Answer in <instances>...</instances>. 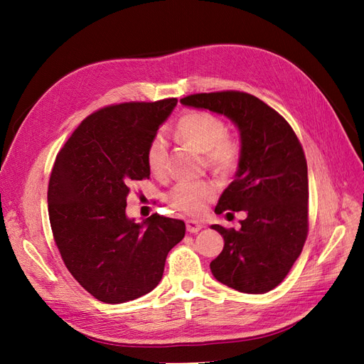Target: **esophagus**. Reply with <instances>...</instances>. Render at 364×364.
<instances>
[{
	"label": "esophagus",
	"instance_id": "esophagus-1",
	"mask_svg": "<svg viewBox=\"0 0 364 364\" xmlns=\"http://www.w3.org/2000/svg\"><path fill=\"white\" fill-rule=\"evenodd\" d=\"M202 228H203V225L196 222V220H186V230H188L190 234H197Z\"/></svg>",
	"mask_w": 364,
	"mask_h": 364
}]
</instances>
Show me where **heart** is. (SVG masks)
Instances as JSON below:
<instances>
[{
  "label": "heart",
  "instance_id": "heart-1",
  "mask_svg": "<svg viewBox=\"0 0 364 364\" xmlns=\"http://www.w3.org/2000/svg\"><path fill=\"white\" fill-rule=\"evenodd\" d=\"M174 134L185 144L206 155V162L220 174H230L240 162V146L228 138V127L222 119L206 112H188L179 118ZM168 144L162 134L151 138L146 151L149 170L162 174L167 164ZM217 196V186L211 181H182L168 191L165 200L183 214L202 215L208 203Z\"/></svg>",
  "mask_w": 364,
  "mask_h": 364
}]
</instances>
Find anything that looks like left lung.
Masks as SVG:
<instances>
[{
    "instance_id": "1",
    "label": "left lung",
    "mask_w": 364,
    "mask_h": 364,
    "mask_svg": "<svg viewBox=\"0 0 364 364\" xmlns=\"http://www.w3.org/2000/svg\"><path fill=\"white\" fill-rule=\"evenodd\" d=\"M181 103L225 115L240 134L235 178L215 213L245 211L246 218L238 230L211 226L225 247L209 267L230 289L267 293L287 277L306 240L308 170L301 142L274 109L246 92L194 94Z\"/></svg>"
}]
</instances>
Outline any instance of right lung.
<instances>
[{
	"label": "right lung",
	"instance_id": "1",
	"mask_svg": "<svg viewBox=\"0 0 364 364\" xmlns=\"http://www.w3.org/2000/svg\"><path fill=\"white\" fill-rule=\"evenodd\" d=\"M176 105L167 98L100 109L82 121L54 162L48 185L54 241L75 281L102 302L150 293L185 235L182 220L153 214L136 223L126 214L129 186L150 178L149 142Z\"/></svg>",
	"mask_w": 364,
	"mask_h": 364
}]
</instances>
